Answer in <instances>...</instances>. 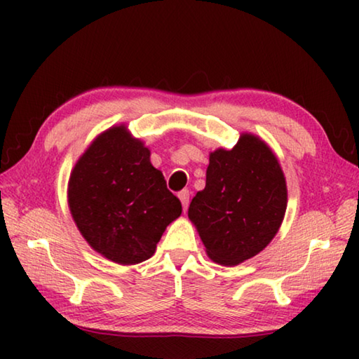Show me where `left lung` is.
Masks as SVG:
<instances>
[{
  "instance_id": "left-lung-1",
  "label": "left lung",
  "mask_w": 359,
  "mask_h": 359,
  "mask_svg": "<svg viewBox=\"0 0 359 359\" xmlns=\"http://www.w3.org/2000/svg\"><path fill=\"white\" fill-rule=\"evenodd\" d=\"M68 201L85 241L126 266L149 259L182 214L179 198L151 166L149 149L121 128L101 135L77 161Z\"/></svg>"
}]
</instances>
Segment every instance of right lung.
<instances>
[{
  "label": "right lung",
  "instance_id": "add662e5",
  "mask_svg": "<svg viewBox=\"0 0 359 359\" xmlns=\"http://www.w3.org/2000/svg\"><path fill=\"white\" fill-rule=\"evenodd\" d=\"M287 209V185L277 158L257 137L244 136L233 150H215L188 209L208 255L236 266L255 257L277 234Z\"/></svg>",
  "mask_w": 359,
  "mask_h": 359
}]
</instances>
